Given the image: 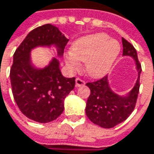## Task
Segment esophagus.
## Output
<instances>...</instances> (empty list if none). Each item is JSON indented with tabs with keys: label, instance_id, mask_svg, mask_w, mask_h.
<instances>
[{
	"label": "esophagus",
	"instance_id": "obj_1",
	"mask_svg": "<svg viewBox=\"0 0 154 154\" xmlns=\"http://www.w3.org/2000/svg\"><path fill=\"white\" fill-rule=\"evenodd\" d=\"M85 82L84 79H82V78H80V77H77V79H76V85H77V86L85 85Z\"/></svg>",
	"mask_w": 154,
	"mask_h": 154
}]
</instances>
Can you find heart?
I'll use <instances>...</instances> for the list:
<instances>
[{"label":"heart","instance_id":"b5f03b06","mask_svg":"<svg viewBox=\"0 0 154 154\" xmlns=\"http://www.w3.org/2000/svg\"><path fill=\"white\" fill-rule=\"evenodd\" d=\"M120 51L118 42L108 39L105 33H98L79 39L72 47V53L66 55V63L71 69L79 68V61L85 63L89 76L100 77L106 74Z\"/></svg>","mask_w":154,"mask_h":154}]
</instances>
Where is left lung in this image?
<instances>
[{
    "label": "left lung",
    "mask_w": 154,
    "mask_h": 154,
    "mask_svg": "<svg viewBox=\"0 0 154 154\" xmlns=\"http://www.w3.org/2000/svg\"><path fill=\"white\" fill-rule=\"evenodd\" d=\"M122 54L130 55L134 58L138 71L137 83L129 96L122 98L111 91L107 81V76L93 82L86 83V85L91 90L85 107L86 116L94 124L105 129H110L116 126L131 116L136 106L139 92V80L142 68L137 58V51L127 39L122 38Z\"/></svg>",
    "instance_id": "1"
}]
</instances>
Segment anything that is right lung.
I'll return each instance as SVG.
<instances>
[{
	"instance_id": "right-lung-1",
	"label": "right lung",
	"mask_w": 154,
	"mask_h": 154,
	"mask_svg": "<svg viewBox=\"0 0 154 154\" xmlns=\"http://www.w3.org/2000/svg\"><path fill=\"white\" fill-rule=\"evenodd\" d=\"M69 39L57 27L47 23L32 30L14 54L10 83L14 100L29 119L46 123L58 118L64 109L63 100L75 87V77L66 78L54 59L48 67L35 69L30 63V51L37 46L54 44L62 54Z\"/></svg>"
}]
</instances>
